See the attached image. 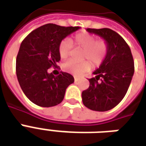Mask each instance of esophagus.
<instances>
[{"label":"esophagus","mask_w":146,"mask_h":146,"mask_svg":"<svg viewBox=\"0 0 146 146\" xmlns=\"http://www.w3.org/2000/svg\"><path fill=\"white\" fill-rule=\"evenodd\" d=\"M74 80H75V82H76V81L79 80V78H78L77 76H74Z\"/></svg>","instance_id":"1"}]
</instances>
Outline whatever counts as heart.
I'll use <instances>...</instances> for the list:
<instances>
[{"instance_id": "obj_1", "label": "heart", "mask_w": 146, "mask_h": 146, "mask_svg": "<svg viewBox=\"0 0 146 146\" xmlns=\"http://www.w3.org/2000/svg\"><path fill=\"white\" fill-rule=\"evenodd\" d=\"M73 44L82 48V58H88L93 65L98 66L101 64L108 52V44L103 40H96V37L88 33H80L73 37ZM72 44L70 40L65 39L58 46V54L62 59H66L70 54ZM62 68L67 73L74 75H80L83 73L90 70L91 64L88 61L76 62L69 60L65 62Z\"/></svg>"}]
</instances>
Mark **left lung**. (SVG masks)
<instances>
[{"label":"left lung","mask_w":146,"mask_h":146,"mask_svg":"<svg viewBox=\"0 0 146 146\" xmlns=\"http://www.w3.org/2000/svg\"><path fill=\"white\" fill-rule=\"evenodd\" d=\"M104 39L108 52L95 77L89 79L90 86L82 92V101L86 107L94 111L112 110L122 101L128 90L135 72L131 48L122 36L113 30L87 29Z\"/></svg>","instance_id":"obj_1"}]
</instances>
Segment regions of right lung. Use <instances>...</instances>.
Instances as JSON below:
<instances>
[{
	"label": "right lung",
	"mask_w": 146,
	"mask_h": 146,
	"mask_svg": "<svg viewBox=\"0 0 146 146\" xmlns=\"http://www.w3.org/2000/svg\"><path fill=\"white\" fill-rule=\"evenodd\" d=\"M79 27H61L48 23L32 31L24 39L16 58V75L27 98L41 107L61 103L67 87L74 82L73 76L60 72L58 76L48 73L60 60L58 46Z\"/></svg>",
	"instance_id": "right-lung-1"
}]
</instances>
